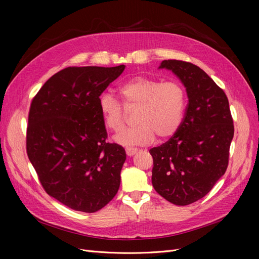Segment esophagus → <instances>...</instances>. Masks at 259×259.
I'll return each mask as SVG.
<instances>
[{"mask_svg":"<svg viewBox=\"0 0 259 259\" xmlns=\"http://www.w3.org/2000/svg\"><path fill=\"white\" fill-rule=\"evenodd\" d=\"M125 151H126V154L128 155V156H133L134 154H136V152L138 151L136 148H126L125 149Z\"/></svg>","mask_w":259,"mask_h":259,"instance_id":"esophagus-1","label":"esophagus"}]
</instances>
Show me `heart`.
Here are the masks:
<instances>
[{"instance_id":"b5f03b06","label":"heart","mask_w":259,"mask_h":259,"mask_svg":"<svg viewBox=\"0 0 259 259\" xmlns=\"http://www.w3.org/2000/svg\"><path fill=\"white\" fill-rule=\"evenodd\" d=\"M119 93L124 107L134 109V126L122 131L114 137L124 146L148 145L155 136L165 139L175 134L183 121L186 96L177 82H160L146 76H136L122 84ZM99 111L106 126L119 132L124 125V109L111 94L99 98Z\"/></svg>"}]
</instances>
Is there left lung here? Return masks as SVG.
<instances>
[{
    "mask_svg": "<svg viewBox=\"0 0 259 259\" xmlns=\"http://www.w3.org/2000/svg\"><path fill=\"white\" fill-rule=\"evenodd\" d=\"M159 69L173 72L185 86V117L168 142L150 149L152 186L176 205H188L206 195L228 166L233 121L224 91L190 62L163 60Z\"/></svg>",
    "mask_w": 259,
    "mask_h": 259,
    "instance_id": "obj_1",
    "label": "left lung"
}]
</instances>
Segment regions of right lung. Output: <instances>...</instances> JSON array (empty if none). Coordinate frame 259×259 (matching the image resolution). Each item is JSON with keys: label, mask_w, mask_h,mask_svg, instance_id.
<instances>
[{"label": "right lung", "mask_w": 259, "mask_h": 259, "mask_svg": "<svg viewBox=\"0 0 259 259\" xmlns=\"http://www.w3.org/2000/svg\"><path fill=\"white\" fill-rule=\"evenodd\" d=\"M124 69L66 68L46 81L31 103L29 160L45 191L74 210L95 213L120 188L126 153L106 143L99 96Z\"/></svg>", "instance_id": "add662e5"}]
</instances>
